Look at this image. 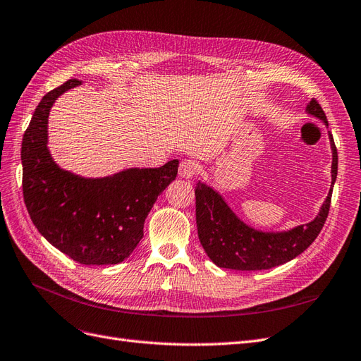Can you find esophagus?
<instances>
[{
  "label": "esophagus",
  "mask_w": 361,
  "mask_h": 361,
  "mask_svg": "<svg viewBox=\"0 0 361 361\" xmlns=\"http://www.w3.org/2000/svg\"><path fill=\"white\" fill-rule=\"evenodd\" d=\"M198 172V164L195 163L193 160H183L180 163V169H178V173L181 178H186V180H192L195 175H197Z\"/></svg>",
  "instance_id": "obj_1"
}]
</instances>
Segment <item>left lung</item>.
Masks as SVG:
<instances>
[{
    "label": "left lung",
    "instance_id": "obj_1",
    "mask_svg": "<svg viewBox=\"0 0 361 361\" xmlns=\"http://www.w3.org/2000/svg\"><path fill=\"white\" fill-rule=\"evenodd\" d=\"M305 111L328 127L325 113L316 99L308 102ZM328 137L333 152L331 189L316 218L290 230L262 231L252 228L231 210L218 190L198 181L195 188L198 238L205 254L216 266L235 271L271 269L293 260L314 242L326 221L337 178V149L329 131Z\"/></svg>",
    "mask_w": 361,
    "mask_h": 361
}]
</instances>
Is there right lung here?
Here are the masks:
<instances>
[{
  "mask_svg": "<svg viewBox=\"0 0 361 361\" xmlns=\"http://www.w3.org/2000/svg\"><path fill=\"white\" fill-rule=\"evenodd\" d=\"M81 85L66 83L39 102L24 133V202L37 231L81 264H118L143 238V224L159 195L177 177L178 160L160 168H128L86 178L54 161L48 148V116L54 101Z\"/></svg>",
  "mask_w": 361,
  "mask_h": 361,
  "instance_id": "right-lung-1",
  "label": "right lung"
}]
</instances>
